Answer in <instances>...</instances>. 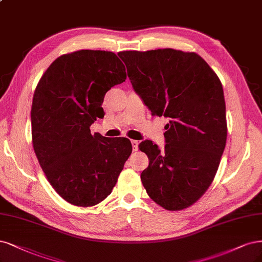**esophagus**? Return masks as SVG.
<instances>
[{"instance_id": "obj_1", "label": "esophagus", "mask_w": 262, "mask_h": 262, "mask_svg": "<svg viewBox=\"0 0 262 262\" xmlns=\"http://www.w3.org/2000/svg\"><path fill=\"white\" fill-rule=\"evenodd\" d=\"M131 144H132V149L133 151H137L139 149V142L135 141V140H131Z\"/></svg>"}]
</instances>
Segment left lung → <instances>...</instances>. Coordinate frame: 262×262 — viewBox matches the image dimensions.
Returning <instances> with one entry per match:
<instances>
[{
  "instance_id": "obj_1",
  "label": "left lung",
  "mask_w": 262,
  "mask_h": 262,
  "mask_svg": "<svg viewBox=\"0 0 262 262\" xmlns=\"http://www.w3.org/2000/svg\"><path fill=\"white\" fill-rule=\"evenodd\" d=\"M118 56L151 115L169 118L164 150L148 140L140 143L149 160L142 183L162 208L185 209L212 183L227 143L221 81L194 52L123 51Z\"/></svg>"
}]
</instances>
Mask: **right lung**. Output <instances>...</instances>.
Returning <instances> with one entry per match:
<instances>
[{"label":"right lung","instance_id":"add662e5","mask_svg":"<svg viewBox=\"0 0 262 262\" xmlns=\"http://www.w3.org/2000/svg\"><path fill=\"white\" fill-rule=\"evenodd\" d=\"M127 79L113 52L80 50L54 60L35 88L32 145L48 181L70 204L91 207L113 191L132 151L125 138L91 134L104 96Z\"/></svg>","mask_w":262,"mask_h":262}]
</instances>
